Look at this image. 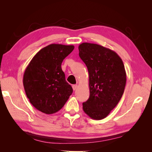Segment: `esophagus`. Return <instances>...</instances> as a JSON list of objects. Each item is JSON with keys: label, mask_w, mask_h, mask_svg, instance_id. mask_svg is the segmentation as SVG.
<instances>
[{"label": "esophagus", "mask_w": 152, "mask_h": 152, "mask_svg": "<svg viewBox=\"0 0 152 152\" xmlns=\"http://www.w3.org/2000/svg\"><path fill=\"white\" fill-rule=\"evenodd\" d=\"M72 88H73V91L76 90V89H77V84H74V85H73V86H72Z\"/></svg>", "instance_id": "1"}]
</instances>
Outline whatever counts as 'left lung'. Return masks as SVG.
I'll list each match as a JSON object with an SVG mask.
<instances>
[{
  "mask_svg": "<svg viewBox=\"0 0 152 152\" xmlns=\"http://www.w3.org/2000/svg\"><path fill=\"white\" fill-rule=\"evenodd\" d=\"M79 56L89 72L90 95L82 103L91 118L107 117L121 99L126 84V73L121 57L113 50L96 44L79 45Z\"/></svg>",
  "mask_w": 152,
  "mask_h": 152,
  "instance_id": "8db88e82",
  "label": "left lung"
}]
</instances>
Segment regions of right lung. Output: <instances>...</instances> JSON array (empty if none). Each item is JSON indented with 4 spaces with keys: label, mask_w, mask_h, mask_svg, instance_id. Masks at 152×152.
<instances>
[{
    "label": "right lung",
    "mask_w": 152,
    "mask_h": 152,
    "mask_svg": "<svg viewBox=\"0 0 152 152\" xmlns=\"http://www.w3.org/2000/svg\"><path fill=\"white\" fill-rule=\"evenodd\" d=\"M73 45L52 44L40 49L25 69L23 83L30 103L41 112L53 114L61 110L72 94L61 63Z\"/></svg>",
    "instance_id": "right-lung-1"
}]
</instances>
